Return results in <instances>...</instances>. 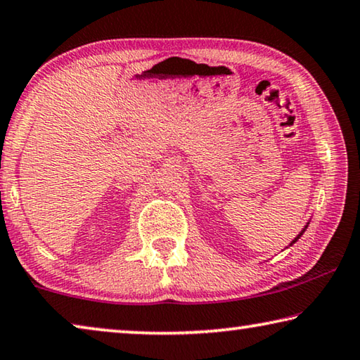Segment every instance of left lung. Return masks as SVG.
Returning <instances> with one entry per match:
<instances>
[{
	"label": "left lung",
	"mask_w": 360,
	"mask_h": 360,
	"mask_svg": "<svg viewBox=\"0 0 360 360\" xmlns=\"http://www.w3.org/2000/svg\"><path fill=\"white\" fill-rule=\"evenodd\" d=\"M306 228H308V225H306V226H304V228H303V231H302V233H300V234H298V236H297V238H295V239H293V240H292V244H295V243H297V240H298V239H300V238H302V234H303V233H304V231H306ZM292 244H290V245H292Z\"/></svg>",
	"instance_id": "8db88e82"
}]
</instances>
